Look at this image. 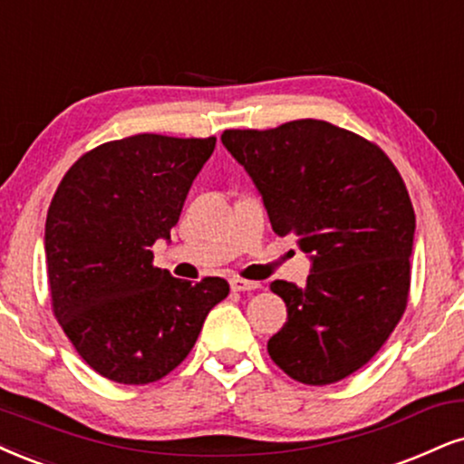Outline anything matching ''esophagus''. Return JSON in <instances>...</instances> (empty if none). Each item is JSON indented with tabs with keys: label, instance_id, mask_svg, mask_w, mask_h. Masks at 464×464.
Wrapping results in <instances>:
<instances>
[{
	"label": "esophagus",
	"instance_id": "1",
	"mask_svg": "<svg viewBox=\"0 0 464 464\" xmlns=\"http://www.w3.org/2000/svg\"><path fill=\"white\" fill-rule=\"evenodd\" d=\"M230 285H232L234 293H251V290L260 288V282H249V279L234 277V279H230Z\"/></svg>",
	"mask_w": 464,
	"mask_h": 464
}]
</instances>
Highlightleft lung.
I'll return each mask as SVG.
<instances>
[{"mask_svg": "<svg viewBox=\"0 0 464 464\" xmlns=\"http://www.w3.org/2000/svg\"><path fill=\"white\" fill-rule=\"evenodd\" d=\"M223 146L258 187L277 237L299 238L303 288L271 284L288 320L268 354L290 379L331 385L381 351L407 310L415 213L385 152L324 120L227 129Z\"/></svg>", "mask_w": 464, "mask_h": 464, "instance_id": "1", "label": "left lung"}]
</instances>
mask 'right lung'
<instances>
[{
    "label": "right lung",
    "instance_id": "obj_1",
    "mask_svg": "<svg viewBox=\"0 0 464 464\" xmlns=\"http://www.w3.org/2000/svg\"><path fill=\"white\" fill-rule=\"evenodd\" d=\"M217 137L140 133L79 157L51 199L44 254L51 307L74 351L122 385L169 374L230 293L221 277L191 284L152 265Z\"/></svg>",
    "mask_w": 464,
    "mask_h": 464
}]
</instances>
